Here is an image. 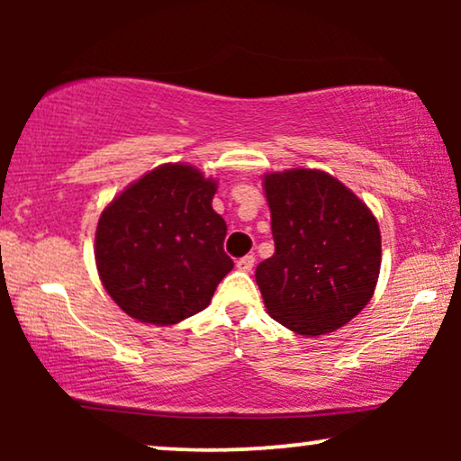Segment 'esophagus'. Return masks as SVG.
Segmentation results:
<instances>
[{"label": "esophagus", "instance_id": "1", "mask_svg": "<svg viewBox=\"0 0 461 461\" xmlns=\"http://www.w3.org/2000/svg\"><path fill=\"white\" fill-rule=\"evenodd\" d=\"M254 264H256V256H254V254H248V256L239 258V260H237V268H239V270H245V273H249V270L254 268Z\"/></svg>", "mask_w": 461, "mask_h": 461}]
</instances>
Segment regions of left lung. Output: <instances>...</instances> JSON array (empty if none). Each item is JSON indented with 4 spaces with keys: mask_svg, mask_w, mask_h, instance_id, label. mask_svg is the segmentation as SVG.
<instances>
[{
    "mask_svg": "<svg viewBox=\"0 0 461 461\" xmlns=\"http://www.w3.org/2000/svg\"><path fill=\"white\" fill-rule=\"evenodd\" d=\"M275 254L256 283L275 321L302 336L348 323L374 295L382 237L374 213L342 182L319 169L264 178Z\"/></svg>",
    "mask_w": 461,
    "mask_h": 461,
    "instance_id": "8db88e82",
    "label": "left lung"
}]
</instances>
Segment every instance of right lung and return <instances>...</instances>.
Wrapping results in <instances>:
<instances>
[{"label":"right lung","instance_id":"obj_1","mask_svg":"<svg viewBox=\"0 0 461 461\" xmlns=\"http://www.w3.org/2000/svg\"><path fill=\"white\" fill-rule=\"evenodd\" d=\"M216 182L167 163L125 188L96 229L100 281L142 323L174 325L210 304L230 273L226 222L212 207Z\"/></svg>","mask_w":461,"mask_h":461}]
</instances>
